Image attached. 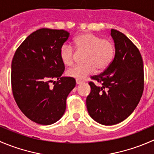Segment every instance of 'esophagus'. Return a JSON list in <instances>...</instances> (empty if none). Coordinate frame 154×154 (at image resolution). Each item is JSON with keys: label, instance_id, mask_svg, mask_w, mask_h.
I'll return each mask as SVG.
<instances>
[{"label": "esophagus", "instance_id": "obj_1", "mask_svg": "<svg viewBox=\"0 0 154 154\" xmlns=\"http://www.w3.org/2000/svg\"><path fill=\"white\" fill-rule=\"evenodd\" d=\"M76 83L77 84H81V83H83V81H81V80H76Z\"/></svg>", "mask_w": 154, "mask_h": 154}]
</instances>
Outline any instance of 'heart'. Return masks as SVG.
<instances>
[{"mask_svg": "<svg viewBox=\"0 0 154 154\" xmlns=\"http://www.w3.org/2000/svg\"><path fill=\"white\" fill-rule=\"evenodd\" d=\"M74 48L78 52L84 53L83 65H77L70 68L68 75L77 80H84L89 74L108 67L114 56V45L110 40L101 38L92 33H85L74 39ZM63 64L70 66L74 63L75 52L70 44L63 45L60 52Z\"/></svg>", "mask_w": 154, "mask_h": 154, "instance_id": "1", "label": "heart"}]
</instances>
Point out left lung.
Masks as SVG:
<instances>
[{"mask_svg": "<svg viewBox=\"0 0 154 154\" xmlns=\"http://www.w3.org/2000/svg\"><path fill=\"white\" fill-rule=\"evenodd\" d=\"M116 54L101 74L91 77L101 86L89 82L86 98L91 119L103 125H114L125 120L139 103L144 90L143 61L139 49L122 32L111 29Z\"/></svg>", "mask_w": 154, "mask_h": 154, "instance_id": "1", "label": "left lung"}]
</instances>
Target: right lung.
Returning <instances> with one entry per match:
<instances>
[{"label": "right lung", "mask_w": 154, "mask_h": 154, "mask_svg": "<svg viewBox=\"0 0 154 154\" xmlns=\"http://www.w3.org/2000/svg\"><path fill=\"white\" fill-rule=\"evenodd\" d=\"M69 34L64 29H37L21 43L12 59L14 98L21 111L39 125H52L63 117L68 94L75 87V79L62 77L65 66L60 52Z\"/></svg>", "instance_id": "right-lung-1"}]
</instances>
